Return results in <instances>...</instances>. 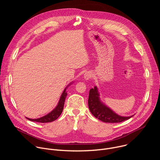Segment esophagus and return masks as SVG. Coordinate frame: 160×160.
Here are the masks:
<instances>
[{"label": "esophagus", "mask_w": 160, "mask_h": 160, "mask_svg": "<svg viewBox=\"0 0 160 160\" xmlns=\"http://www.w3.org/2000/svg\"><path fill=\"white\" fill-rule=\"evenodd\" d=\"M92 73L90 72H86V73L84 74L83 78H85V80H88L89 79H90L91 78H92Z\"/></svg>", "instance_id": "34e87169"}]
</instances>
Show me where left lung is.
<instances>
[{"instance_id": "obj_1", "label": "left lung", "mask_w": 160, "mask_h": 160, "mask_svg": "<svg viewBox=\"0 0 160 160\" xmlns=\"http://www.w3.org/2000/svg\"><path fill=\"white\" fill-rule=\"evenodd\" d=\"M88 104L91 113L96 118L106 123H120L128 120L133 116H120L106 106L100 99L98 88L96 86L89 91Z\"/></svg>"}]
</instances>
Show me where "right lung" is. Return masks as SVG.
Segmentation results:
<instances>
[{"instance_id": "1", "label": "right lung", "mask_w": 160, "mask_h": 160, "mask_svg": "<svg viewBox=\"0 0 160 160\" xmlns=\"http://www.w3.org/2000/svg\"><path fill=\"white\" fill-rule=\"evenodd\" d=\"M71 83H70V84ZM70 84L68 85L64 88L63 92L62 93V94L61 96V98L59 99V102H58L57 106L51 112L48 113V115H45V116H43L41 118H37V119H31V118H27V117L26 118L28 120H30V121L40 122V123H49V122H52L57 120L62 112L65 99H66V97L67 96V92H66V90L68 88V87L69 86Z\"/></svg>"}]
</instances>
